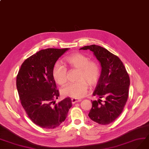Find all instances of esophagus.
Masks as SVG:
<instances>
[{
	"mask_svg": "<svg viewBox=\"0 0 149 149\" xmlns=\"http://www.w3.org/2000/svg\"><path fill=\"white\" fill-rule=\"evenodd\" d=\"M71 101H72V104H75V103H76V102H78L81 101V100H76V99L72 98V100H71Z\"/></svg>",
	"mask_w": 149,
	"mask_h": 149,
	"instance_id": "1",
	"label": "esophagus"
}]
</instances>
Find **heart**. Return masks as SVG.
I'll return each mask as SVG.
<instances>
[{
	"mask_svg": "<svg viewBox=\"0 0 149 149\" xmlns=\"http://www.w3.org/2000/svg\"><path fill=\"white\" fill-rule=\"evenodd\" d=\"M64 60L70 68L79 70L77 77L79 81L65 85L61 90V93L64 96L74 99L83 97L87 92L88 83L91 86H95L100 80V65L95 61H89L86 56L80 53L69 55ZM52 75L55 82L59 85H64L68 81L67 69L59 63L54 65Z\"/></svg>",
	"mask_w": 149,
	"mask_h": 149,
	"instance_id": "obj_1",
	"label": "heart"
}]
</instances>
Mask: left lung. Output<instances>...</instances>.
<instances>
[{"label": "left lung", "mask_w": 149, "mask_h": 149, "mask_svg": "<svg viewBox=\"0 0 149 149\" xmlns=\"http://www.w3.org/2000/svg\"><path fill=\"white\" fill-rule=\"evenodd\" d=\"M80 49H90L101 67L100 79L93 93L99 100L91 101L92 108L88 116L97 123L108 125L122 113L127 101L130 85L129 75L122 61L107 49L91 45ZM101 98L105 99L103 103Z\"/></svg>", "instance_id": "left-lung-1"}]
</instances>
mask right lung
<instances>
[{
	"label": "right lung",
	"instance_id": "add662e5",
	"mask_svg": "<svg viewBox=\"0 0 149 149\" xmlns=\"http://www.w3.org/2000/svg\"><path fill=\"white\" fill-rule=\"evenodd\" d=\"M70 48H47L37 52L22 64L16 87L22 106L30 119L45 129L58 127L72 107L70 97L56 104L59 96L52 72L57 60Z\"/></svg>",
	"mask_w": 149,
	"mask_h": 149
}]
</instances>
